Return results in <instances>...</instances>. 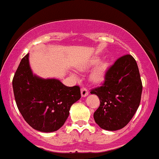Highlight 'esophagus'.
Wrapping results in <instances>:
<instances>
[{"instance_id":"1","label":"esophagus","mask_w":159,"mask_h":159,"mask_svg":"<svg viewBox=\"0 0 159 159\" xmlns=\"http://www.w3.org/2000/svg\"><path fill=\"white\" fill-rule=\"evenodd\" d=\"M89 94V91L88 89L85 88H82L81 89V95L82 97H86Z\"/></svg>"}]
</instances>
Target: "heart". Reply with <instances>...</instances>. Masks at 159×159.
Segmentation results:
<instances>
[{"label":"heart","mask_w":159,"mask_h":159,"mask_svg":"<svg viewBox=\"0 0 159 159\" xmlns=\"http://www.w3.org/2000/svg\"><path fill=\"white\" fill-rule=\"evenodd\" d=\"M98 61V59L97 58H94L90 61V62L89 63V65H94ZM87 67V66H84V67H82L81 69L84 70ZM109 69V63L107 61H102L94 69L93 71L91 74V78L95 83H101L106 77L107 73Z\"/></svg>","instance_id":"obj_1"}]
</instances>
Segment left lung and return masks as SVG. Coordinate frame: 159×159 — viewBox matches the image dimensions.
I'll list each match as a JSON object with an SVG mask.
<instances>
[{
	"label": "left lung",
	"mask_w": 159,
	"mask_h": 159,
	"mask_svg": "<svg viewBox=\"0 0 159 159\" xmlns=\"http://www.w3.org/2000/svg\"><path fill=\"white\" fill-rule=\"evenodd\" d=\"M142 89L136 61L131 55L120 57L108 69L103 84L91 91L101 102L94 113L95 122L107 131L124 128L140 105Z\"/></svg>",
	"instance_id": "8db88e82"
}]
</instances>
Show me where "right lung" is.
<instances>
[{
	"label": "right lung",
	"instance_id": "right-lung-1",
	"mask_svg": "<svg viewBox=\"0 0 159 159\" xmlns=\"http://www.w3.org/2000/svg\"><path fill=\"white\" fill-rule=\"evenodd\" d=\"M16 103L34 129L52 132L65 124L70 107L81 98L78 85L66 86L57 79H43L32 72L29 54L21 61L12 80Z\"/></svg>",
	"mask_w": 159,
	"mask_h": 159
}]
</instances>
